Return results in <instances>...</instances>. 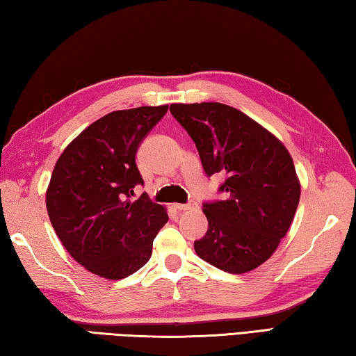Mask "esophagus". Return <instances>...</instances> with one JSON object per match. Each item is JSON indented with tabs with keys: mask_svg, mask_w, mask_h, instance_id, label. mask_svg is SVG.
I'll list each match as a JSON object with an SVG mask.
<instances>
[{
	"mask_svg": "<svg viewBox=\"0 0 356 356\" xmlns=\"http://www.w3.org/2000/svg\"><path fill=\"white\" fill-rule=\"evenodd\" d=\"M197 207V202L195 201H188V202H186V204H175V209L177 210H191V209H195Z\"/></svg>",
	"mask_w": 356,
	"mask_h": 356,
	"instance_id": "34e87169",
	"label": "esophagus"
}]
</instances>
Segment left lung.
<instances>
[{
    "label": "left lung",
    "mask_w": 356,
    "mask_h": 356,
    "mask_svg": "<svg viewBox=\"0 0 356 356\" xmlns=\"http://www.w3.org/2000/svg\"><path fill=\"white\" fill-rule=\"evenodd\" d=\"M207 177H226V200L202 202L209 229L195 241L200 258L229 273L257 269L277 250L300 202L293 159L277 136L235 107L172 104Z\"/></svg>",
    "instance_id": "1"
}]
</instances>
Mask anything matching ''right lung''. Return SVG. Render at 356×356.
Masks as SVG:
<instances>
[{
    "label": "right lung",
    "mask_w": 356,
    "mask_h": 356,
    "mask_svg": "<svg viewBox=\"0 0 356 356\" xmlns=\"http://www.w3.org/2000/svg\"><path fill=\"white\" fill-rule=\"evenodd\" d=\"M169 106H143L104 115L58 158L46 206L58 238L75 261L107 280L140 270L169 215L147 193L132 201L144 181L138 147Z\"/></svg>",
    "instance_id": "obj_1"
}]
</instances>
